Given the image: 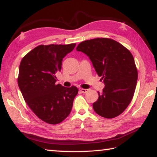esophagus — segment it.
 <instances>
[{"label": "esophagus", "mask_w": 157, "mask_h": 157, "mask_svg": "<svg viewBox=\"0 0 157 157\" xmlns=\"http://www.w3.org/2000/svg\"><path fill=\"white\" fill-rule=\"evenodd\" d=\"M79 91H80L82 93V94H85V93H86L87 91H88V89L80 88V89H79Z\"/></svg>", "instance_id": "34e87169"}]
</instances>
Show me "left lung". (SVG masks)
<instances>
[{"label": "left lung", "mask_w": 157, "mask_h": 157, "mask_svg": "<svg viewBox=\"0 0 157 157\" xmlns=\"http://www.w3.org/2000/svg\"><path fill=\"white\" fill-rule=\"evenodd\" d=\"M76 50L89 57L105 84L93 104L95 112L106 118L119 116L131 102L137 83V68L132 53L120 43L108 38L82 41Z\"/></svg>", "instance_id": "1"}]
</instances>
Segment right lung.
<instances>
[{"mask_svg":"<svg viewBox=\"0 0 157 157\" xmlns=\"http://www.w3.org/2000/svg\"><path fill=\"white\" fill-rule=\"evenodd\" d=\"M75 45H40L21 62L18 87L28 107L47 123L58 124L66 118L78 93L76 86L68 88L57 84L55 76L62 69L63 58Z\"/></svg>","mask_w":157,"mask_h":157,"instance_id":"obj_1","label":"right lung"}]
</instances>
